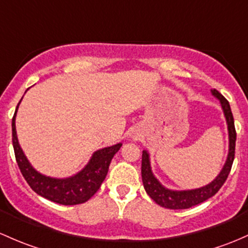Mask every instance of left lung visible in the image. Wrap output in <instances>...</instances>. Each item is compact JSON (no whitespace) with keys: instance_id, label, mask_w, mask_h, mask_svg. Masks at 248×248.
<instances>
[{"instance_id":"1","label":"left lung","mask_w":248,"mask_h":248,"mask_svg":"<svg viewBox=\"0 0 248 248\" xmlns=\"http://www.w3.org/2000/svg\"><path fill=\"white\" fill-rule=\"evenodd\" d=\"M212 93L216 98L220 101L221 107L223 109V114H225L226 121H227L228 126V135H229V151L228 157L226 160V164L223 165V169L221 170L218 176L209 183L208 186L199 187V189L192 190H182V191H177V190L166 189L165 186H161L159 181L155 177L151 170L150 164V155L146 151H142V160H141V177L144 187L147 192L148 196L155 201L157 204L160 207L168 208V209H187L194 205L200 204V203L204 202L210 197H213L223 183L227 179L229 172H231L232 165H233L234 155H235V140H236V132L235 127H234V119L233 114H232L231 106L229 102L218 93L216 89L212 90Z\"/></svg>"}]
</instances>
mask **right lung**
I'll use <instances>...</instances> for the list:
<instances>
[{
    "label": "right lung",
    "mask_w": 248,
    "mask_h": 248,
    "mask_svg": "<svg viewBox=\"0 0 248 248\" xmlns=\"http://www.w3.org/2000/svg\"><path fill=\"white\" fill-rule=\"evenodd\" d=\"M17 107L12 120L13 147H14L17 165L28 186L40 196L62 205H74L87 202L100 189L101 184L108 173L111 159L122 144H116L96 151L87 166L70 178L61 179L47 177L33 169L26 158L25 153L21 150L16 137V128H15V115H16Z\"/></svg>",
    "instance_id": "1"
}]
</instances>
